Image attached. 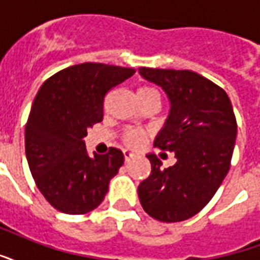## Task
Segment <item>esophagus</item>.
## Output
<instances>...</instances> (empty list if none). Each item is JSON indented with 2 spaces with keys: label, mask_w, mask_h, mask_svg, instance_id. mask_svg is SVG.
I'll return each mask as SVG.
<instances>
[{
  "label": "esophagus",
  "mask_w": 260,
  "mask_h": 260,
  "mask_svg": "<svg viewBox=\"0 0 260 260\" xmlns=\"http://www.w3.org/2000/svg\"><path fill=\"white\" fill-rule=\"evenodd\" d=\"M122 152H124V158H125V162L131 161V159L134 158V152L129 151V150H124Z\"/></svg>",
  "instance_id": "obj_1"
}]
</instances>
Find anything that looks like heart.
Here are the masks:
<instances>
[{
	"instance_id": "1",
	"label": "heart",
	"mask_w": 260,
	"mask_h": 260,
	"mask_svg": "<svg viewBox=\"0 0 260 260\" xmlns=\"http://www.w3.org/2000/svg\"><path fill=\"white\" fill-rule=\"evenodd\" d=\"M150 95H158V91L155 88H152V87H140L139 88L138 96L144 98V96H150ZM122 140H124L126 147L138 148L146 140V132L142 129H128L125 131V134L122 136Z\"/></svg>"
}]
</instances>
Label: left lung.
I'll use <instances>...</instances> for the list:
<instances>
[{
    "label": "left lung",
    "instance_id": "obj_1",
    "mask_svg": "<svg viewBox=\"0 0 260 260\" xmlns=\"http://www.w3.org/2000/svg\"><path fill=\"white\" fill-rule=\"evenodd\" d=\"M139 73L168 95L169 116L154 146L177 159L162 169L161 159L147 154L151 174L139 185V199L158 221H185L211 201L231 168L237 135L231 99L192 71L140 68Z\"/></svg>",
    "mask_w": 260,
    "mask_h": 260
}]
</instances>
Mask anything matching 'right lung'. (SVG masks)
<instances>
[{
    "label": "right lung",
    "mask_w": 260,
    "mask_h": 260,
    "mask_svg": "<svg viewBox=\"0 0 260 260\" xmlns=\"http://www.w3.org/2000/svg\"><path fill=\"white\" fill-rule=\"evenodd\" d=\"M135 73L114 65H73L43 83L25 125V156L35 184L54 209L86 214L96 209L109 183L124 164V154L88 155L87 129L102 121L104 99Z\"/></svg>",
    "instance_id": "add662e5"
}]
</instances>
